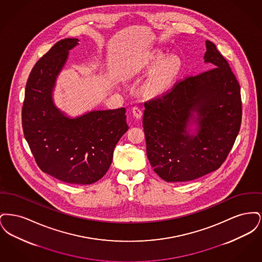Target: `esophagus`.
I'll list each match as a JSON object with an SVG mask.
<instances>
[{
	"instance_id": "obj_1",
	"label": "esophagus",
	"mask_w": 262,
	"mask_h": 262,
	"mask_svg": "<svg viewBox=\"0 0 262 262\" xmlns=\"http://www.w3.org/2000/svg\"><path fill=\"white\" fill-rule=\"evenodd\" d=\"M132 111H133V114H134L135 118H137V120L141 119V117H142V111H141V109H140V108H138L137 106H135V107H133Z\"/></svg>"
}]
</instances>
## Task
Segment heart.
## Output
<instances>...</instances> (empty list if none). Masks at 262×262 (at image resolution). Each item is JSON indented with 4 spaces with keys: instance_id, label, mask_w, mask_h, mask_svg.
I'll list each match as a JSON object with an SVG mask.
<instances>
[{
    "instance_id": "1",
    "label": "heart",
    "mask_w": 262,
    "mask_h": 262,
    "mask_svg": "<svg viewBox=\"0 0 262 262\" xmlns=\"http://www.w3.org/2000/svg\"><path fill=\"white\" fill-rule=\"evenodd\" d=\"M162 59V54H156L150 60L151 66H156L162 62L150 78L149 88L154 91H158L165 88L181 69V62L177 57L170 56L163 61Z\"/></svg>"
}]
</instances>
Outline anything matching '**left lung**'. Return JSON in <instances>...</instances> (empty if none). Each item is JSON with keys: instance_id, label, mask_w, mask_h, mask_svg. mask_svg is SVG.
<instances>
[{"instance_id": "1", "label": "left lung", "mask_w": 262, "mask_h": 262, "mask_svg": "<svg viewBox=\"0 0 262 262\" xmlns=\"http://www.w3.org/2000/svg\"><path fill=\"white\" fill-rule=\"evenodd\" d=\"M204 62L213 68L177 81L162 96L144 103L146 153L166 182H188L224 163L242 123L241 88L224 57L206 40ZM197 124L189 135V123Z\"/></svg>"}]
</instances>
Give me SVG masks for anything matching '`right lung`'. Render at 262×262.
Masks as SVG:
<instances>
[{"mask_svg": "<svg viewBox=\"0 0 262 262\" xmlns=\"http://www.w3.org/2000/svg\"><path fill=\"white\" fill-rule=\"evenodd\" d=\"M78 41L57 42L33 67L25 88L23 128L44 173L64 183L90 185L107 173L115 146L128 125L125 108L69 118L54 104L57 76Z\"/></svg>", "mask_w": 262, "mask_h": 262, "instance_id": "right-lung-1", "label": "right lung"}]
</instances>
